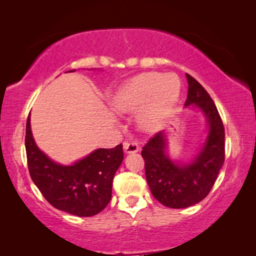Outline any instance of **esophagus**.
Masks as SVG:
<instances>
[{
	"label": "esophagus",
	"instance_id": "34e87169",
	"mask_svg": "<svg viewBox=\"0 0 256 256\" xmlns=\"http://www.w3.org/2000/svg\"><path fill=\"white\" fill-rule=\"evenodd\" d=\"M123 149L125 154H136L140 150V146L136 144V142H124Z\"/></svg>",
	"mask_w": 256,
	"mask_h": 256
}]
</instances>
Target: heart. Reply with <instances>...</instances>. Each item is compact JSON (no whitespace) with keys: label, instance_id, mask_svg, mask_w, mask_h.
<instances>
[{"label":"heart","instance_id":"obj_1","mask_svg":"<svg viewBox=\"0 0 256 256\" xmlns=\"http://www.w3.org/2000/svg\"><path fill=\"white\" fill-rule=\"evenodd\" d=\"M180 96V81L174 73L146 72L125 82L112 102L120 112H132L140 107L138 123L146 131H156L170 118Z\"/></svg>","mask_w":256,"mask_h":256}]
</instances>
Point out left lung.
Returning <instances> with one entry per match:
<instances>
[{
  "label": "left lung",
  "instance_id": "obj_1",
  "mask_svg": "<svg viewBox=\"0 0 256 256\" xmlns=\"http://www.w3.org/2000/svg\"><path fill=\"white\" fill-rule=\"evenodd\" d=\"M188 84L185 107L202 112L206 136L196 154L188 162L172 159L168 150V133L158 132L142 149L146 177L151 193L162 204L172 209L194 206L214 186L224 162V128L218 110L206 90L186 73Z\"/></svg>",
  "mask_w": 256,
  "mask_h": 256
}]
</instances>
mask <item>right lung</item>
<instances>
[{
  "instance_id": "1",
  "label": "right lung",
  "mask_w": 256,
  "mask_h": 256,
  "mask_svg": "<svg viewBox=\"0 0 256 256\" xmlns=\"http://www.w3.org/2000/svg\"><path fill=\"white\" fill-rule=\"evenodd\" d=\"M26 151L32 182L58 210L78 216H92L110 203L112 178L124 158L122 144L112 149H96L70 164L56 162L36 144L29 114Z\"/></svg>"
}]
</instances>
